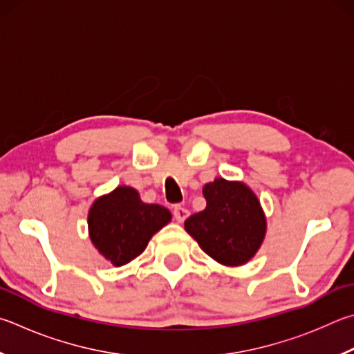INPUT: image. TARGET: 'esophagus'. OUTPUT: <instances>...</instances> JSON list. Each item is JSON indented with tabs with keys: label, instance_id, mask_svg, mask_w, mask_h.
Returning a JSON list of instances; mask_svg holds the SVG:
<instances>
[{
	"label": "esophagus",
	"instance_id": "obj_1",
	"mask_svg": "<svg viewBox=\"0 0 354 354\" xmlns=\"http://www.w3.org/2000/svg\"><path fill=\"white\" fill-rule=\"evenodd\" d=\"M173 215H175V220L178 223H183L185 218L190 215V212L185 207H183V205H175V209H173Z\"/></svg>",
	"mask_w": 354,
	"mask_h": 354
}]
</instances>
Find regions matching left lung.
I'll use <instances>...</instances> for the list:
<instances>
[{"instance_id": "1", "label": "left lung", "mask_w": 354, "mask_h": 354, "mask_svg": "<svg viewBox=\"0 0 354 354\" xmlns=\"http://www.w3.org/2000/svg\"><path fill=\"white\" fill-rule=\"evenodd\" d=\"M207 205L184 229L199 248L224 266H241L259 252L266 235L260 199L241 181L215 178L203 189Z\"/></svg>"}]
</instances>
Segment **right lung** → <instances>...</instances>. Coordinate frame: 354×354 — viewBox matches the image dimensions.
Segmentation results:
<instances>
[{
    "mask_svg": "<svg viewBox=\"0 0 354 354\" xmlns=\"http://www.w3.org/2000/svg\"><path fill=\"white\" fill-rule=\"evenodd\" d=\"M171 221L169 209L147 204L130 185L99 196L88 212V232L94 248L119 268L144 252L158 230Z\"/></svg>",
    "mask_w": 354,
    "mask_h": 354,
    "instance_id": "right-lung-1",
    "label": "right lung"
}]
</instances>
